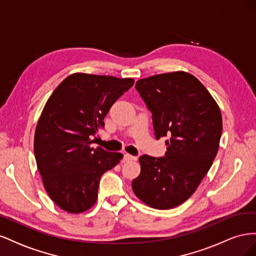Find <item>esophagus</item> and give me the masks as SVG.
<instances>
[{
	"label": "esophagus",
	"mask_w": 256,
	"mask_h": 256,
	"mask_svg": "<svg viewBox=\"0 0 256 256\" xmlns=\"http://www.w3.org/2000/svg\"><path fill=\"white\" fill-rule=\"evenodd\" d=\"M124 160H125V161L136 160V157H134V156H131V154H124Z\"/></svg>",
	"instance_id": "1"
}]
</instances>
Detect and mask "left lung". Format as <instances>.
Masks as SVG:
<instances>
[{
  "mask_svg": "<svg viewBox=\"0 0 256 256\" xmlns=\"http://www.w3.org/2000/svg\"><path fill=\"white\" fill-rule=\"evenodd\" d=\"M136 88L152 115L154 136H168L166 157L143 154L134 194L152 208L170 209L198 189L219 150V106L194 76L174 72L138 80Z\"/></svg>",
  "mask_w": 256,
  "mask_h": 256,
  "instance_id": "8db88e82",
  "label": "left lung"
}]
</instances>
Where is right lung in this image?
Listing matches in <instances>:
<instances>
[{"label":"right lung","mask_w":256,"mask_h":256,"mask_svg":"<svg viewBox=\"0 0 256 256\" xmlns=\"http://www.w3.org/2000/svg\"><path fill=\"white\" fill-rule=\"evenodd\" d=\"M134 83L131 78L76 72L60 83L46 102L34 136V154L44 187L69 214L96 203L102 174L118 164L120 152L92 147L113 104Z\"/></svg>","instance_id":"1"}]
</instances>
